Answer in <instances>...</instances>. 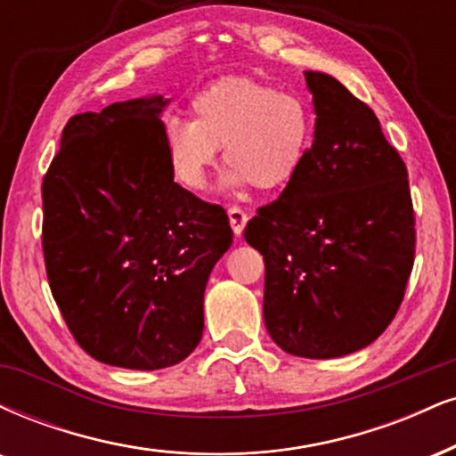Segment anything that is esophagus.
Segmentation results:
<instances>
[{
    "mask_svg": "<svg viewBox=\"0 0 456 456\" xmlns=\"http://www.w3.org/2000/svg\"><path fill=\"white\" fill-rule=\"evenodd\" d=\"M227 214H229V223H232L233 233L240 238V235L244 233L246 223H248V216H246V212L242 210V208H235V206L229 208Z\"/></svg>",
    "mask_w": 456,
    "mask_h": 456,
    "instance_id": "34e87169",
    "label": "esophagus"
}]
</instances>
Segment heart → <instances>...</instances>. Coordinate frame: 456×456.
Segmentation results:
<instances>
[{"mask_svg": "<svg viewBox=\"0 0 456 456\" xmlns=\"http://www.w3.org/2000/svg\"><path fill=\"white\" fill-rule=\"evenodd\" d=\"M191 123L167 118L163 142L180 184L204 191L216 151H223L229 189L255 184L281 191L299 174L314 140V112L304 97L250 76H223L197 91Z\"/></svg>", "mask_w": 456, "mask_h": 456, "instance_id": "b5f03b06", "label": "heart"}]
</instances>
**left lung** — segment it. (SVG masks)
<instances>
[{
	"label": "left lung",
	"mask_w": 456,
	"mask_h": 456,
	"mask_svg": "<svg viewBox=\"0 0 456 456\" xmlns=\"http://www.w3.org/2000/svg\"><path fill=\"white\" fill-rule=\"evenodd\" d=\"M314 142L299 174L244 238L265 261L263 318L284 353L336 359L397 314L414 265L408 169L380 120L342 82L305 71Z\"/></svg>",
	"instance_id": "left-lung-1"
}]
</instances>
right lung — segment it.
<instances>
[{"mask_svg": "<svg viewBox=\"0 0 456 456\" xmlns=\"http://www.w3.org/2000/svg\"><path fill=\"white\" fill-rule=\"evenodd\" d=\"M163 95L76 114L42 183L46 276L86 354L161 370L204 333V290L232 246L221 206L178 183L163 142Z\"/></svg>", "mask_w": 456, "mask_h": 456, "instance_id": "obj_1", "label": "right lung"}]
</instances>
